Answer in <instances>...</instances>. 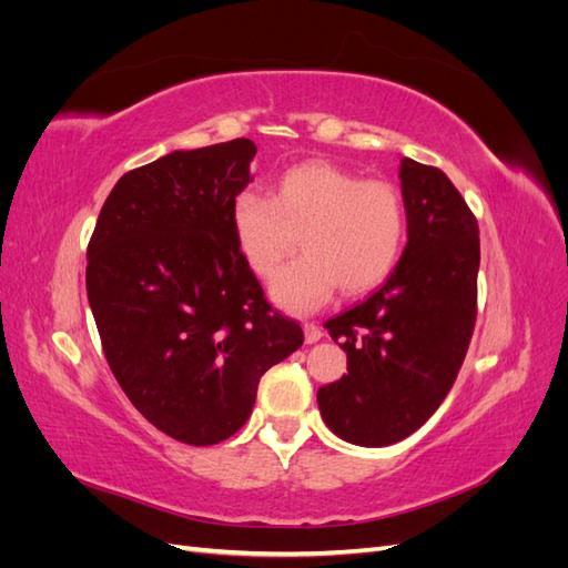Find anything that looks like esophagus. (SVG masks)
Returning <instances> with one entry per match:
<instances>
[{
  "label": "esophagus",
  "instance_id": "obj_1",
  "mask_svg": "<svg viewBox=\"0 0 568 568\" xmlns=\"http://www.w3.org/2000/svg\"><path fill=\"white\" fill-rule=\"evenodd\" d=\"M303 332H305V343H317L324 336L315 322H305L303 324Z\"/></svg>",
  "mask_w": 568,
  "mask_h": 568
}]
</instances>
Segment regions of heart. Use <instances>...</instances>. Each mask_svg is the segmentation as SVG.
<instances>
[{"mask_svg":"<svg viewBox=\"0 0 568 568\" xmlns=\"http://www.w3.org/2000/svg\"><path fill=\"white\" fill-rule=\"evenodd\" d=\"M232 234L244 261L270 280L296 251H305L272 282V301L307 313L332 298L363 296L398 267L407 242V209L400 189L363 180L334 163L286 170L272 194L239 192L232 201Z\"/></svg>","mask_w":568,"mask_h":568,"instance_id":"b5f03b06","label":"heart"}]
</instances>
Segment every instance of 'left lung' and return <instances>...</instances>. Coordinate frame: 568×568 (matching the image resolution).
I'll return each mask as SVG.
<instances>
[{
    "mask_svg": "<svg viewBox=\"0 0 568 568\" xmlns=\"http://www.w3.org/2000/svg\"><path fill=\"white\" fill-rule=\"evenodd\" d=\"M407 246L388 282L326 322L348 374L317 390L332 432L365 448L415 434L450 393L476 324L478 222L443 170L400 161Z\"/></svg>",
    "mask_w": 568,
    "mask_h": 568,
    "instance_id": "8db88e82",
    "label": "left lung"
}]
</instances>
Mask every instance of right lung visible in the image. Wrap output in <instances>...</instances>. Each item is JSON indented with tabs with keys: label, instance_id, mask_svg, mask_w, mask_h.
Listing matches in <instances>:
<instances>
[{
	"label": "right lung",
	"instance_id": "1",
	"mask_svg": "<svg viewBox=\"0 0 568 568\" xmlns=\"http://www.w3.org/2000/svg\"><path fill=\"white\" fill-rule=\"evenodd\" d=\"M251 140L173 151L118 180L88 246L101 348L130 403L165 436L215 445L246 424L261 376L303 346L232 234Z\"/></svg>",
	"mask_w": 568,
	"mask_h": 568
}]
</instances>
